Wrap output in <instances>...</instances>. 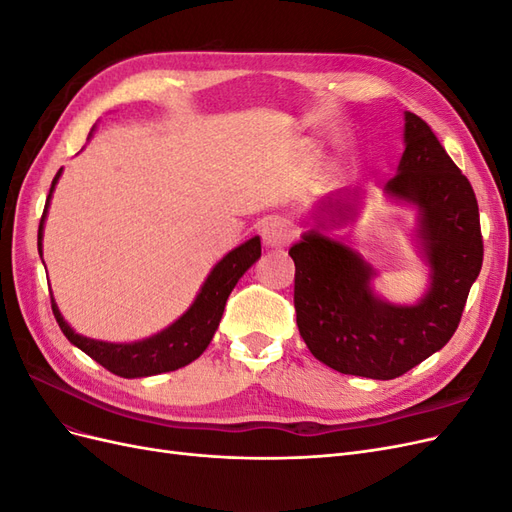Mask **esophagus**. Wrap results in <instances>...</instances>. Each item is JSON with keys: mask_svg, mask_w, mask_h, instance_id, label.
I'll return each mask as SVG.
<instances>
[{"mask_svg": "<svg viewBox=\"0 0 512 512\" xmlns=\"http://www.w3.org/2000/svg\"><path fill=\"white\" fill-rule=\"evenodd\" d=\"M260 235L267 247H286L294 237V230L290 228V224L286 220L271 218L262 224Z\"/></svg>", "mask_w": 512, "mask_h": 512, "instance_id": "1", "label": "esophagus"}]
</instances>
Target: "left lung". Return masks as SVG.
<instances>
[{"label":"left lung","instance_id":"1","mask_svg":"<svg viewBox=\"0 0 512 512\" xmlns=\"http://www.w3.org/2000/svg\"><path fill=\"white\" fill-rule=\"evenodd\" d=\"M406 151L386 192L418 207L431 286L416 305H389L369 288L371 267L344 243L307 232L290 247L294 309L301 337L318 361L339 374L393 380L446 346L459 327L483 267L478 203L468 177L427 123L406 113ZM339 222L352 203L322 200ZM324 228L327 222H320Z\"/></svg>","mask_w":512,"mask_h":512}]
</instances>
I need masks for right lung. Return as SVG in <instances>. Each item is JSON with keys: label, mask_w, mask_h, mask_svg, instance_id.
Wrapping results in <instances>:
<instances>
[{"label": "right lung", "mask_w": 512, "mask_h": 512, "mask_svg": "<svg viewBox=\"0 0 512 512\" xmlns=\"http://www.w3.org/2000/svg\"><path fill=\"white\" fill-rule=\"evenodd\" d=\"M59 175L61 170H57V175L51 183V192H49V198H46L44 213L38 226L40 254H42V224H44L46 209H49V200ZM258 258H260L258 237L235 247V250L226 254L218 265L213 267L207 282L203 284V288H200L198 297L188 312H185L177 322L170 324L168 329L149 339H143V342L108 344V342H98V339L83 337L79 333H74L68 327V322L61 318L53 297H51V307H53L59 329L64 331V335L70 339V344L81 348L104 369L113 371L115 376H121V378L156 376V374H164V371H175L179 367H185L205 352V348L211 344L215 329H218V324L222 320L228 294L237 286L241 275L250 269Z\"/></svg>", "instance_id": "add662e5"}]
</instances>
